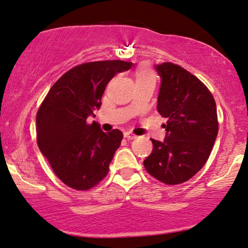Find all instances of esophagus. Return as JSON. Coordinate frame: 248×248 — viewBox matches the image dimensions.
<instances>
[{
    "label": "esophagus",
    "mask_w": 248,
    "mask_h": 248,
    "mask_svg": "<svg viewBox=\"0 0 248 248\" xmlns=\"http://www.w3.org/2000/svg\"><path fill=\"white\" fill-rule=\"evenodd\" d=\"M124 137H126L127 140H129L137 138L136 135H134V134H131V133H128V131H127V133H124Z\"/></svg>",
    "instance_id": "esophagus-1"
}]
</instances>
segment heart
I'll use <instances>...</instances> for the list:
<instances>
[{
    "mask_svg": "<svg viewBox=\"0 0 248 248\" xmlns=\"http://www.w3.org/2000/svg\"><path fill=\"white\" fill-rule=\"evenodd\" d=\"M140 79H153L154 80L153 72L146 65H141L136 72V80H140Z\"/></svg>",
    "mask_w": 248,
    "mask_h": 248,
    "instance_id": "heart-1",
    "label": "heart"
}]
</instances>
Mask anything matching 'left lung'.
Instances as JSON below:
<instances>
[{"mask_svg":"<svg viewBox=\"0 0 248 248\" xmlns=\"http://www.w3.org/2000/svg\"><path fill=\"white\" fill-rule=\"evenodd\" d=\"M161 78L157 112L167 118L163 141L152 140L153 151L144 160L152 177L167 185L189 180L204 167L216 141V101L207 87L180 65H155Z\"/></svg>","mask_w":248,"mask_h":248,"instance_id":"8db88e82","label":"left lung"}]
</instances>
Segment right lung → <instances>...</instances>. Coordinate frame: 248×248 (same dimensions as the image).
Instances as JSON below:
<instances>
[{
    "mask_svg": "<svg viewBox=\"0 0 248 248\" xmlns=\"http://www.w3.org/2000/svg\"><path fill=\"white\" fill-rule=\"evenodd\" d=\"M131 62L95 61L72 68L52 86L36 115L37 144L62 183L87 190L108 172L124 135L113 129L105 134L87 118L101 108L108 82Z\"/></svg>",
    "mask_w": 248,
    "mask_h": 248,
    "instance_id": "right-lung-1",
    "label": "right lung"
}]
</instances>
